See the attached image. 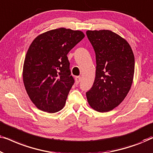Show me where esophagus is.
I'll use <instances>...</instances> for the list:
<instances>
[{
    "label": "esophagus",
    "instance_id": "34e87169",
    "mask_svg": "<svg viewBox=\"0 0 153 153\" xmlns=\"http://www.w3.org/2000/svg\"><path fill=\"white\" fill-rule=\"evenodd\" d=\"M80 81H81V76H76V77H75V81H76V84H78V83L80 82Z\"/></svg>",
    "mask_w": 153,
    "mask_h": 153
}]
</instances>
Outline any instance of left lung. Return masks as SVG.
Masks as SVG:
<instances>
[{"label": "left lung", "instance_id": "1", "mask_svg": "<svg viewBox=\"0 0 153 153\" xmlns=\"http://www.w3.org/2000/svg\"><path fill=\"white\" fill-rule=\"evenodd\" d=\"M96 56L93 87L86 93L90 106L98 112L117 107L131 88L134 74V56L126 39L109 30H87Z\"/></svg>", "mask_w": 153, "mask_h": 153}]
</instances>
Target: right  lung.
<instances>
[{"mask_svg":"<svg viewBox=\"0 0 153 153\" xmlns=\"http://www.w3.org/2000/svg\"><path fill=\"white\" fill-rule=\"evenodd\" d=\"M85 35L59 28L42 33L30 44L23 66V81L38 109L56 113L64 107L74 81L68 53Z\"/></svg>","mask_w":153,"mask_h":153,"instance_id":"obj_1","label":"right lung"}]
</instances>
